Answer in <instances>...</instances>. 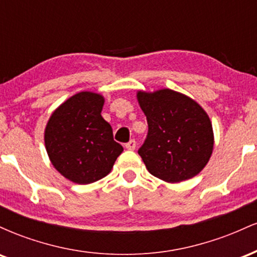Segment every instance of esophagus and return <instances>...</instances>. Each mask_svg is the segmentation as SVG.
Here are the masks:
<instances>
[{"label":"esophagus","instance_id":"1","mask_svg":"<svg viewBox=\"0 0 257 257\" xmlns=\"http://www.w3.org/2000/svg\"><path fill=\"white\" fill-rule=\"evenodd\" d=\"M135 147H137V141H135L134 139H132L131 141H128V143L125 144L126 150H135Z\"/></svg>","mask_w":257,"mask_h":257}]
</instances>
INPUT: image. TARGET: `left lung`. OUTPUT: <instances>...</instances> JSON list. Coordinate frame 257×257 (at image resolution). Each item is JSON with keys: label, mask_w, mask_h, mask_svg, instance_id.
<instances>
[{"label": "left lung", "mask_w": 257, "mask_h": 257, "mask_svg": "<svg viewBox=\"0 0 257 257\" xmlns=\"http://www.w3.org/2000/svg\"><path fill=\"white\" fill-rule=\"evenodd\" d=\"M138 100L149 124L138 151L147 170L172 184L202 172L214 147L213 125L206 112L172 89L139 91Z\"/></svg>", "instance_id": "8db88e82"}]
</instances>
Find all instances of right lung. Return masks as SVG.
Here are the masks:
<instances>
[{"instance_id":"right-lung-1","label":"right lung","mask_w":257,"mask_h":257,"mask_svg":"<svg viewBox=\"0 0 257 257\" xmlns=\"http://www.w3.org/2000/svg\"><path fill=\"white\" fill-rule=\"evenodd\" d=\"M104 98L81 91L53 112L44 132L52 164L70 181L87 185L111 172L123 147L101 117Z\"/></svg>"}]
</instances>
